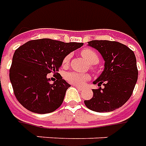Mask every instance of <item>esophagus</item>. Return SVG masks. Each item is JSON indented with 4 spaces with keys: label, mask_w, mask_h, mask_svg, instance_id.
<instances>
[{
    "label": "esophagus",
    "mask_w": 146,
    "mask_h": 146,
    "mask_svg": "<svg viewBox=\"0 0 146 146\" xmlns=\"http://www.w3.org/2000/svg\"><path fill=\"white\" fill-rule=\"evenodd\" d=\"M73 86H75V87H76L77 89H78V90H83V87H82V86H77V85H73Z\"/></svg>",
    "instance_id": "1"
}]
</instances>
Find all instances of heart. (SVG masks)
I'll use <instances>...</instances> for the list:
<instances>
[{"mask_svg": "<svg viewBox=\"0 0 146 146\" xmlns=\"http://www.w3.org/2000/svg\"><path fill=\"white\" fill-rule=\"evenodd\" d=\"M82 56H83V58L89 62L90 64H96L99 60L98 56L97 53L95 52L94 50L90 49V48H86L83 49L81 52ZM70 59V55L67 56L64 60H63V64H67L68 63V60ZM88 78V76L85 74H82V73H77V72H68L65 75V79L70 82L71 84L74 85H80L82 84L86 79Z\"/></svg>", "mask_w": 146, "mask_h": 146, "instance_id": "b5f03b06", "label": "heart"}]
</instances>
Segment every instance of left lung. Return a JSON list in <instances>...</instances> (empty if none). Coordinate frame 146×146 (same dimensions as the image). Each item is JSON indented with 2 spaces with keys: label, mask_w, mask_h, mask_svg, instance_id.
Returning <instances> with one entry per match:
<instances>
[{
  "label": "left lung",
  "mask_w": 146,
  "mask_h": 146,
  "mask_svg": "<svg viewBox=\"0 0 146 146\" xmlns=\"http://www.w3.org/2000/svg\"><path fill=\"white\" fill-rule=\"evenodd\" d=\"M87 45L98 50L104 60V70L93 83L104 86L93 89V98L84 101L85 104L98 112L114 111L131 98L137 82L135 55L127 45L118 42L93 40Z\"/></svg>",
  "instance_id": "1"
}]
</instances>
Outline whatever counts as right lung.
<instances>
[{"label":"right lung","mask_w":146,"mask_h":146,"mask_svg":"<svg viewBox=\"0 0 146 146\" xmlns=\"http://www.w3.org/2000/svg\"><path fill=\"white\" fill-rule=\"evenodd\" d=\"M83 43L42 38L29 41L14 52L9 78L15 98L27 110L45 114L61 105L71 86L61 75L51 84L47 75L59 74L64 59Z\"/></svg>","instance_id":"add662e5"}]
</instances>
